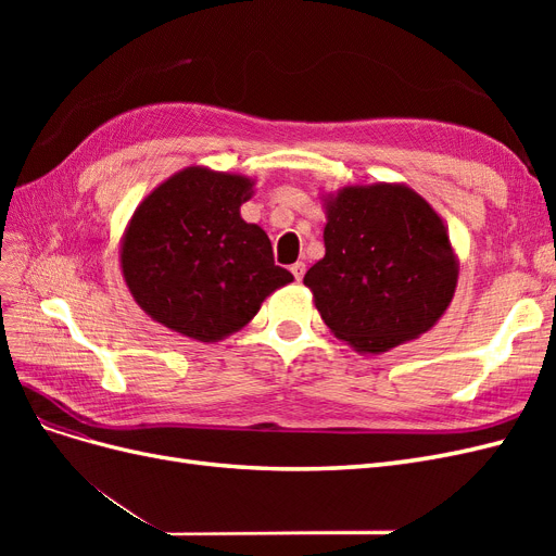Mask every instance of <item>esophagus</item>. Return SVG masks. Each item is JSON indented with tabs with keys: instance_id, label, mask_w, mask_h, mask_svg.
<instances>
[{
	"instance_id": "34e87169",
	"label": "esophagus",
	"mask_w": 556,
	"mask_h": 556,
	"mask_svg": "<svg viewBox=\"0 0 556 556\" xmlns=\"http://www.w3.org/2000/svg\"><path fill=\"white\" fill-rule=\"evenodd\" d=\"M290 271L294 274L296 280H301V278H304V274H306V264H304V262H294V264L290 266Z\"/></svg>"
}]
</instances>
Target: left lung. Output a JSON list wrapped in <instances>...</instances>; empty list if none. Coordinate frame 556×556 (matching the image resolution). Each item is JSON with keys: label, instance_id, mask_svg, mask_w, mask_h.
Here are the masks:
<instances>
[{"label": "left lung", "instance_id": "obj_1", "mask_svg": "<svg viewBox=\"0 0 556 556\" xmlns=\"http://www.w3.org/2000/svg\"><path fill=\"white\" fill-rule=\"evenodd\" d=\"M325 257L304 276L336 339L380 355L429 331L457 290L443 217L403 182L345 185L323 197Z\"/></svg>", "mask_w": 556, "mask_h": 556}]
</instances>
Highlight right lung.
Here are the masks:
<instances>
[{
	"mask_svg": "<svg viewBox=\"0 0 556 556\" xmlns=\"http://www.w3.org/2000/svg\"><path fill=\"white\" fill-rule=\"evenodd\" d=\"M255 180L185 166L150 192L121 241L127 290L155 323L201 343L243 329L262 301L292 282L266 231L241 217Z\"/></svg>",
	"mask_w": 556,
	"mask_h": 556,
	"instance_id": "right-lung-1",
	"label": "right lung"
}]
</instances>
